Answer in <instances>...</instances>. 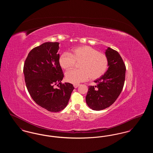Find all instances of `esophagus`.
<instances>
[{"label": "esophagus", "instance_id": "esophagus-1", "mask_svg": "<svg viewBox=\"0 0 153 153\" xmlns=\"http://www.w3.org/2000/svg\"><path fill=\"white\" fill-rule=\"evenodd\" d=\"M79 85H80V84H74V85H73L74 87L75 88H77Z\"/></svg>", "mask_w": 153, "mask_h": 153}]
</instances>
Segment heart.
Wrapping results in <instances>:
<instances>
[{
	"instance_id": "1",
	"label": "heart",
	"mask_w": 153,
	"mask_h": 153,
	"mask_svg": "<svg viewBox=\"0 0 153 153\" xmlns=\"http://www.w3.org/2000/svg\"><path fill=\"white\" fill-rule=\"evenodd\" d=\"M59 64L65 70H68L80 63L79 70L72 69L65 74L66 80L74 84H79L91 78L96 80L105 73L108 67L107 56L89 46L76 48L72 53L64 52L59 58Z\"/></svg>"
}]
</instances>
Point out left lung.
Masks as SVG:
<instances>
[{"label": "left lung", "instance_id": "left-lung-1", "mask_svg": "<svg viewBox=\"0 0 153 153\" xmlns=\"http://www.w3.org/2000/svg\"><path fill=\"white\" fill-rule=\"evenodd\" d=\"M108 59V69L102 77L94 81L95 86H89L86 102L93 110L109 107L120 94L124 83L126 66L119 53L108 48L105 51Z\"/></svg>", "mask_w": 153, "mask_h": 153}]
</instances>
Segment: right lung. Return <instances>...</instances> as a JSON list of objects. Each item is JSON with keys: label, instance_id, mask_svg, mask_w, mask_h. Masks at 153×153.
<instances>
[{"label": "right lung", "instance_id": "right-lung-1", "mask_svg": "<svg viewBox=\"0 0 153 153\" xmlns=\"http://www.w3.org/2000/svg\"><path fill=\"white\" fill-rule=\"evenodd\" d=\"M59 44L45 42L33 49L23 68L26 87L33 100L54 112L65 108L74 88L71 83L61 82L64 74L58 61ZM58 83V88H54L53 85Z\"/></svg>", "mask_w": 153, "mask_h": 153}]
</instances>
